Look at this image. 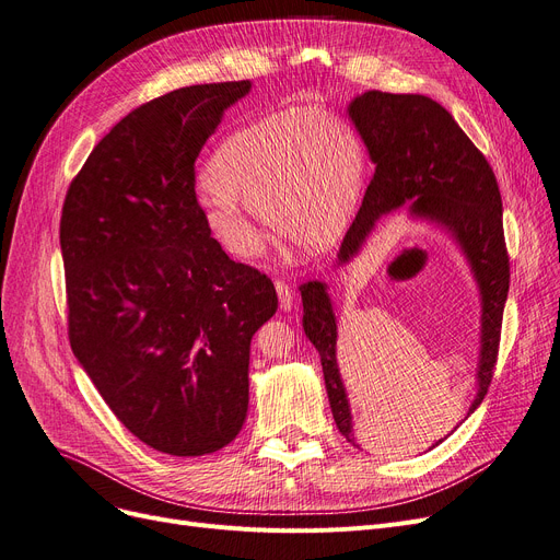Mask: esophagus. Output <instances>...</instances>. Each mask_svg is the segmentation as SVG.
<instances>
[{
    "label": "esophagus",
    "mask_w": 560,
    "mask_h": 560,
    "mask_svg": "<svg viewBox=\"0 0 560 560\" xmlns=\"http://www.w3.org/2000/svg\"><path fill=\"white\" fill-rule=\"evenodd\" d=\"M276 292H278L280 310L282 312H289V310L294 307V292H292V287H289L284 280H276Z\"/></svg>",
    "instance_id": "34e87169"
}]
</instances>
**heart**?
Listing matches in <instances>:
<instances>
[{
    "label": "heart",
    "mask_w": 560,
    "mask_h": 560,
    "mask_svg": "<svg viewBox=\"0 0 560 560\" xmlns=\"http://www.w3.org/2000/svg\"><path fill=\"white\" fill-rule=\"evenodd\" d=\"M365 151L358 132L319 107H289L234 130L211 153L205 228L230 255L250 257L264 234L257 213L296 248L338 241L361 202Z\"/></svg>",
    "instance_id": "obj_1"
}]
</instances>
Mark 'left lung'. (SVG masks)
<instances>
[{"mask_svg":"<svg viewBox=\"0 0 560 560\" xmlns=\"http://www.w3.org/2000/svg\"><path fill=\"white\" fill-rule=\"evenodd\" d=\"M347 115L370 153L374 174L363 207L340 245L338 266L349 264L363 250L382 215L405 205L413 220L432 222L455 241L480 294L476 397L468 407V418L480 407L494 376L510 287L497 176L451 112L428 96L372 89L347 105ZM299 292L303 299V330L319 351L335 424L349 443L358 445V424L338 365V319L328 287L322 280H310L299 287Z\"/></svg>","mask_w":560,"mask_h":560,"instance_id":"obj_1","label":"left lung"}]
</instances>
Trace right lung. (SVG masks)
<instances>
[{
    "instance_id": "obj_1",
    "label": "right lung",
    "mask_w": 560,
    "mask_h": 560,
    "mask_svg": "<svg viewBox=\"0 0 560 560\" xmlns=\"http://www.w3.org/2000/svg\"><path fill=\"white\" fill-rule=\"evenodd\" d=\"M250 80L192 84L132 109L66 192L59 243L78 363L153 451L225 448L248 416L250 340L278 310L271 278L205 228L195 161Z\"/></svg>"
}]
</instances>
